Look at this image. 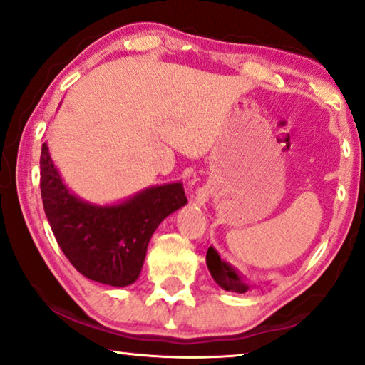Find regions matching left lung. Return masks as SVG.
Segmentation results:
<instances>
[{
    "instance_id": "1",
    "label": "left lung",
    "mask_w": 365,
    "mask_h": 365,
    "mask_svg": "<svg viewBox=\"0 0 365 365\" xmlns=\"http://www.w3.org/2000/svg\"><path fill=\"white\" fill-rule=\"evenodd\" d=\"M206 265H208L210 274L216 284L221 288H225V290L236 293H246L249 290L246 280L230 264L222 262L220 254L213 247H210L208 252H206Z\"/></svg>"
}]
</instances>
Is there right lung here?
I'll return each instance as SVG.
<instances>
[{
	"mask_svg": "<svg viewBox=\"0 0 365 365\" xmlns=\"http://www.w3.org/2000/svg\"><path fill=\"white\" fill-rule=\"evenodd\" d=\"M41 195L65 257L86 279L111 287L138 280L157 226L187 205L180 182L145 188L119 205L86 203L65 187L46 144L41 154Z\"/></svg>",
	"mask_w": 365,
	"mask_h": 365,
	"instance_id": "1",
	"label": "right lung"
}]
</instances>
